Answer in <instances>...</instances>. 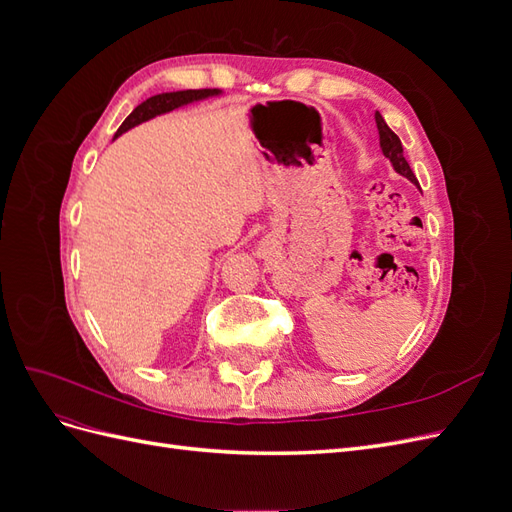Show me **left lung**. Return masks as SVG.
Masks as SVG:
<instances>
[{
  "label": "left lung",
  "instance_id": "1",
  "mask_svg": "<svg viewBox=\"0 0 512 512\" xmlns=\"http://www.w3.org/2000/svg\"><path fill=\"white\" fill-rule=\"evenodd\" d=\"M376 126H378L380 147H382V153H384V156L391 160L393 168L397 170L399 175H404V177H406V179H410L414 185H418L416 175L412 173L410 164H408V162H406V158H404V147H401L399 136H397L389 126H386V121L382 119V115H380V113H376Z\"/></svg>",
  "mask_w": 512,
  "mask_h": 512
}]
</instances>
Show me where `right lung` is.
<instances>
[{
	"mask_svg": "<svg viewBox=\"0 0 512 512\" xmlns=\"http://www.w3.org/2000/svg\"><path fill=\"white\" fill-rule=\"evenodd\" d=\"M220 91L218 89H185V91H170V94H158V96H151L145 102L138 104L134 111L126 117V121L121 123L119 130L115 132V136L128 132L130 128L138 126V123L149 121L156 115L168 113V111H175V108L183 106V104H190L196 100H205L209 96H218Z\"/></svg>",
	"mask_w": 512,
	"mask_h": 512,
	"instance_id": "1",
	"label": "right lung"
}]
</instances>
